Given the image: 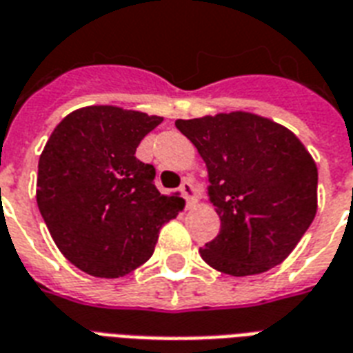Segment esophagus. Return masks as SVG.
I'll return each mask as SVG.
<instances>
[{
    "mask_svg": "<svg viewBox=\"0 0 353 353\" xmlns=\"http://www.w3.org/2000/svg\"><path fill=\"white\" fill-rule=\"evenodd\" d=\"M179 192L185 196V200H187L188 207L194 205V203H196V188H194V185H192V181H190V179H185V181L181 183V187H179Z\"/></svg>",
    "mask_w": 353,
    "mask_h": 353,
    "instance_id": "esophagus-1",
    "label": "esophagus"
}]
</instances>
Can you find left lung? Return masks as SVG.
Instances as JSON below:
<instances>
[{
  "mask_svg": "<svg viewBox=\"0 0 353 353\" xmlns=\"http://www.w3.org/2000/svg\"><path fill=\"white\" fill-rule=\"evenodd\" d=\"M176 128L205 163L220 216L201 259L236 278L283 263L316 214L319 170L298 137L244 111L176 120Z\"/></svg>",
  "mask_w": 353,
  "mask_h": 353,
  "instance_id": "obj_1",
  "label": "left lung"
}]
</instances>
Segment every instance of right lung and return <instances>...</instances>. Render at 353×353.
<instances>
[{
  "label": "right lung",
  "mask_w": 353,
  "mask_h": 353,
  "mask_svg": "<svg viewBox=\"0 0 353 353\" xmlns=\"http://www.w3.org/2000/svg\"><path fill=\"white\" fill-rule=\"evenodd\" d=\"M161 117L112 105L70 112L39 159L37 203L61 254L96 278H120L152 257L181 203L153 185L134 152Z\"/></svg>",
  "instance_id": "1"
}]
</instances>
